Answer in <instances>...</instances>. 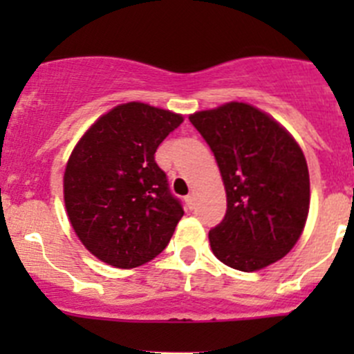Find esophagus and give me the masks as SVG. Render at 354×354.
Masks as SVG:
<instances>
[{
    "instance_id": "esophagus-1",
    "label": "esophagus",
    "mask_w": 354,
    "mask_h": 354,
    "mask_svg": "<svg viewBox=\"0 0 354 354\" xmlns=\"http://www.w3.org/2000/svg\"><path fill=\"white\" fill-rule=\"evenodd\" d=\"M185 202H187V207L188 209H195V195L194 194H190V195H187V197H185Z\"/></svg>"
}]
</instances>
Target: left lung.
Returning <instances> with one entry per match:
<instances>
[{
	"mask_svg": "<svg viewBox=\"0 0 354 354\" xmlns=\"http://www.w3.org/2000/svg\"><path fill=\"white\" fill-rule=\"evenodd\" d=\"M219 166L224 219L209 231L214 255L243 272L277 262L296 245L310 207V176L295 138L245 102L190 114Z\"/></svg>",
	"mask_w": 354,
	"mask_h": 354,
	"instance_id": "1",
	"label": "left lung"
}]
</instances>
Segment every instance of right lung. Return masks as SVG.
Listing matches in <instances>:
<instances>
[{"label":"right lung","mask_w":354,"mask_h":354,"mask_svg":"<svg viewBox=\"0 0 354 354\" xmlns=\"http://www.w3.org/2000/svg\"><path fill=\"white\" fill-rule=\"evenodd\" d=\"M181 123V114L127 102L102 114L75 145L63 178L68 219L102 262L133 269L169 243L185 212L154 154Z\"/></svg>","instance_id":"1"}]
</instances>
